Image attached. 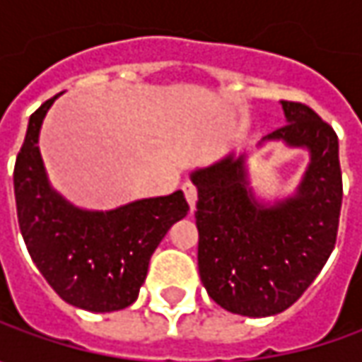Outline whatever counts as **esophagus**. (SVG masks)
I'll return each mask as SVG.
<instances>
[{
    "label": "esophagus",
    "mask_w": 362,
    "mask_h": 362,
    "mask_svg": "<svg viewBox=\"0 0 362 362\" xmlns=\"http://www.w3.org/2000/svg\"><path fill=\"white\" fill-rule=\"evenodd\" d=\"M183 191H185V197H187L191 211H195V203H197V187H195L191 181H187V183H183Z\"/></svg>",
    "instance_id": "34e87169"
}]
</instances>
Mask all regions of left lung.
I'll return each instance as SVG.
<instances>
[{"label":"left lung","instance_id":"1","mask_svg":"<svg viewBox=\"0 0 362 362\" xmlns=\"http://www.w3.org/2000/svg\"><path fill=\"white\" fill-rule=\"evenodd\" d=\"M286 122L266 143L308 151L292 195L264 202L247 171V153H230L191 171L197 187V264L207 294L250 318L284 313L313 284L334 250L342 203L339 139L313 108L282 100Z\"/></svg>","mask_w":362,"mask_h":362}]
</instances>
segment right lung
Returning <instances> with one entry per match:
<instances>
[{
    "label": "right lung",
    "mask_w": 362,
    "mask_h": 362,
    "mask_svg": "<svg viewBox=\"0 0 362 362\" xmlns=\"http://www.w3.org/2000/svg\"><path fill=\"white\" fill-rule=\"evenodd\" d=\"M60 94L28 122L13 169L18 221L35 268L64 302L112 313L136 300L153 252L175 221L187 216L189 203L183 191L106 211L68 202L52 187L37 146L42 122Z\"/></svg>",
    "instance_id": "right-lung-1"
}]
</instances>
